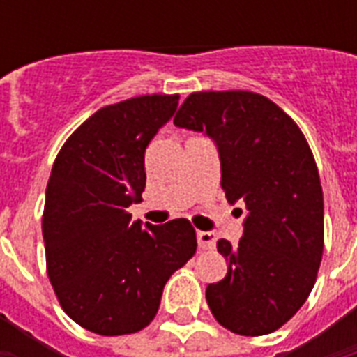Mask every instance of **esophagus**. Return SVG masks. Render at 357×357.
Masks as SVG:
<instances>
[{"label": "esophagus", "instance_id": "1", "mask_svg": "<svg viewBox=\"0 0 357 357\" xmlns=\"http://www.w3.org/2000/svg\"><path fill=\"white\" fill-rule=\"evenodd\" d=\"M196 237H198V246H200L202 250L213 248V246H215V241H217L215 234H211V231H198Z\"/></svg>", "mask_w": 357, "mask_h": 357}]
</instances>
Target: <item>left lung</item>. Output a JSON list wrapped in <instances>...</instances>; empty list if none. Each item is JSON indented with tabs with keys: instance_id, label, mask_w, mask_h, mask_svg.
<instances>
[{
	"instance_id": "8db88e82",
	"label": "left lung",
	"mask_w": 357,
	"mask_h": 357,
	"mask_svg": "<svg viewBox=\"0 0 357 357\" xmlns=\"http://www.w3.org/2000/svg\"><path fill=\"white\" fill-rule=\"evenodd\" d=\"M174 123L217 142L226 198L248 211L237 246L217 243L228 274L207 285L209 310L238 335L276 332L310 296L324 250L313 151L296 122L257 92H192Z\"/></svg>"
}]
</instances>
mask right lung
I'll return each instance as SVG.
<instances>
[{
	"label": "right lung",
	"instance_id": "1",
	"mask_svg": "<svg viewBox=\"0 0 357 357\" xmlns=\"http://www.w3.org/2000/svg\"><path fill=\"white\" fill-rule=\"evenodd\" d=\"M179 94L105 105L70 135L46 187V272L64 313L98 335H128L153 321L168 278L196 252L187 218L131 222L146 187V146Z\"/></svg>",
	"mask_w": 357,
	"mask_h": 357
}]
</instances>
